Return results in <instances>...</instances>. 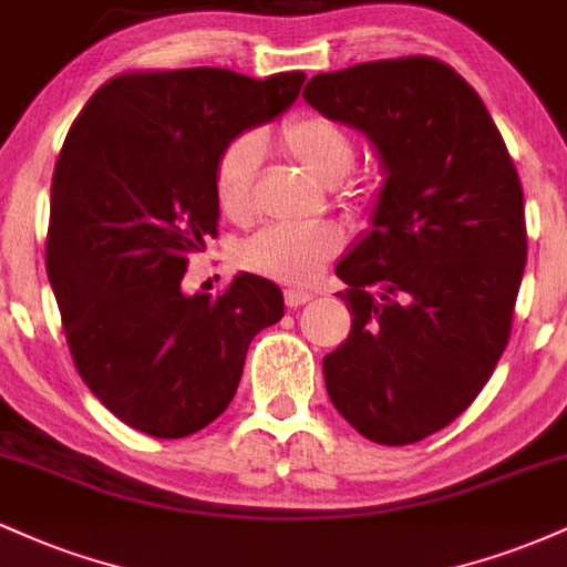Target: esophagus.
Wrapping results in <instances>:
<instances>
[{
  "label": "esophagus",
  "mask_w": 567,
  "mask_h": 567,
  "mask_svg": "<svg viewBox=\"0 0 567 567\" xmlns=\"http://www.w3.org/2000/svg\"><path fill=\"white\" fill-rule=\"evenodd\" d=\"M311 298H315V292H311V290H303V288H288V290H285V306H288V309H298V306L309 303Z\"/></svg>",
  "instance_id": "esophagus-1"
}]
</instances>
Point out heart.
Wrapping results in <instances>:
<instances>
[{
  "instance_id": "1",
  "label": "heart",
  "mask_w": 567,
  "mask_h": 567,
  "mask_svg": "<svg viewBox=\"0 0 567 567\" xmlns=\"http://www.w3.org/2000/svg\"><path fill=\"white\" fill-rule=\"evenodd\" d=\"M279 141L285 154L322 184H336L354 162V138L349 127L317 112H301L285 120ZM258 159L261 146L256 135H237L220 152L216 162V197L226 216L245 218L250 213ZM341 245L343 237L333 224L269 226L247 239L243 264L264 277L301 285L320 275Z\"/></svg>"
}]
</instances>
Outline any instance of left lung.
Returning <instances> with one entry per match:
<instances>
[{"label": "left lung", "mask_w": 567, "mask_h": 567, "mask_svg": "<svg viewBox=\"0 0 567 567\" xmlns=\"http://www.w3.org/2000/svg\"><path fill=\"white\" fill-rule=\"evenodd\" d=\"M303 97L362 130L386 175L373 226L336 266L354 320L324 386L362 437L410 445L472 405L509 343L523 186L483 97L437 58L317 74Z\"/></svg>", "instance_id": "obj_1"}]
</instances>
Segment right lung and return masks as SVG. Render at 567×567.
I'll return each mask as SVG.
<instances>
[{"instance_id": "add662e5", "label": "right lung", "mask_w": 567, "mask_h": 567, "mask_svg": "<svg viewBox=\"0 0 567 567\" xmlns=\"http://www.w3.org/2000/svg\"><path fill=\"white\" fill-rule=\"evenodd\" d=\"M303 71H127L71 125L50 192L48 277L71 357L120 421L159 440L229 408L250 341L282 320V290L237 275L220 296L181 290L218 234L226 143L296 101Z\"/></svg>"}]
</instances>
